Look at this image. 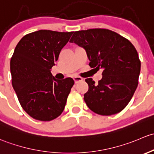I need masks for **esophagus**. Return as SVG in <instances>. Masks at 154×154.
Here are the masks:
<instances>
[{"instance_id":"1","label":"esophagus","mask_w":154,"mask_h":154,"mask_svg":"<svg viewBox=\"0 0 154 154\" xmlns=\"http://www.w3.org/2000/svg\"><path fill=\"white\" fill-rule=\"evenodd\" d=\"M73 79H74V82H75V83H78V82L83 81V79H82V77H79V76H75L73 78Z\"/></svg>"}]
</instances>
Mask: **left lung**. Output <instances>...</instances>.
<instances>
[{
	"mask_svg": "<svg viewBox=\"0 0 154 154\" xmlns=\"http://www.w3.org/2000/svg\"><path fill=\"white\" fill-rule=\"evenodd\" d=\"M70 43L85 50L91 68L102 69L98 84L85 79L89 90L84 96L92 111L102 116L121 112L138 86L141 63L134 46L111 30L90 29L74 32Z\"/></svg>",
	"mask_w": 154,
	"mask_h": 154,
	"instance_id": "left-lung-1",
	"label": "left lung"
}]
</instances>
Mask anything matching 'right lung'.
Segmentation results:
<instances>
[{"label": "right lung", "mask_w": 154, "mask_h": 154, "mask_svg": "<svg viewBox=\"0 0 154 154\" xmlns=\"http://www.w3.org/2000/svg\"><path fill=\"white\" fill-rule=\"evenodd\" d=\"M72 33L38 30L23 36L15 47L10 61L12 87L35 119L51 121L64 110L74 81L55 79L51 69Z\"/></svg>", "instance_id": "obj_1"}]
</instances>
